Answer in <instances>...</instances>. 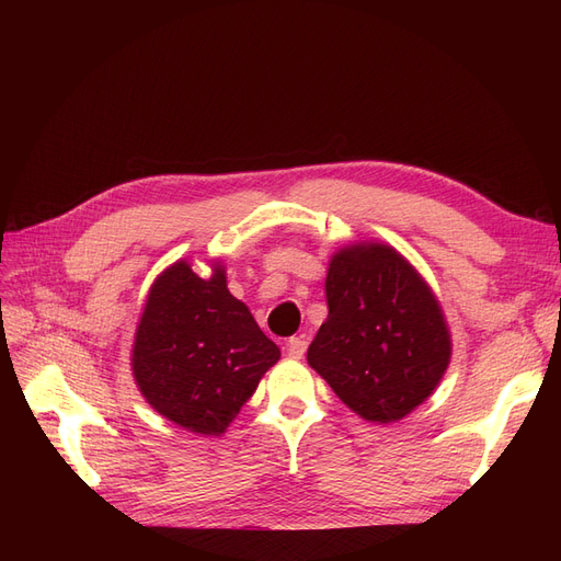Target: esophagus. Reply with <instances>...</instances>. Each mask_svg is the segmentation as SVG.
<instances>
[{
	"instance_id": "obj_1",
	"label": "esophagus",
	"mask_w": 561,
	"mask_h": 561,
	"mask_svg": "<svg viewBox=\"0 0 561 561\" xmlns=\"http://www.w3.org/2000/svg\"><path fill=\"white\" fill-rule=\"evenodd\" d=\"M287 353H290L293 358H301V355L307 353V339H304V336L287 339Z\"/></svg>"
}]
</instances>
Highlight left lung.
Segmentation results:
<instances>
[{"mask_svg": "<svg viewBox=\"0 0 561 561\" xmlns=\"http://www.w3.org/2000/svg\"><path fill=\"white\" fill-rule=\"evenodd\" d=\"M328 320L307 360L351 412L393 423L426 402L451 360L443 307L388 243L339 248L328 266Z\"/></svg>", "mask_w": 561, "mask_h": 561, "instance_id": "left-lung-1", "label": "left lung"}]
</instances>
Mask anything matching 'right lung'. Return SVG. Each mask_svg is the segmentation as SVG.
<instances>
[{
    "label": "right lung",
    "instance_id": "right-lung-1",
    "mask_svg": "<svg viewBox=\"0 0 561 561\" xmlns=\"http://www.w3.org/2000/svg\"><path fill=\"white\" fill-rule=\"evenodd\" d=\"M201 278L178 260L151 283L135 330L130 369L142 398L196 435H222L280 348L227 287L222 262Z\"/></svg>",
    "mask_w": 561,
    "mask_h": 561
}]
</instances>
